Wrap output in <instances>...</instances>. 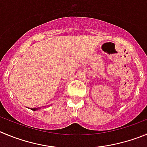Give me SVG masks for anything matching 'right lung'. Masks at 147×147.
<instances>
[{"label":"right lung","mask_w":147,"mask_h":147,"mask_svg":"<svg viewBox=\"0 0 147 147\" xmlns=\"http://www.w3.org/2000/svg\"><path fill=\"white\" fill-rule=\"evenodd\" d=\"M38 109H39V108H31V110H32V111H37Z\"/></svg>","instance_id":"obj_1"}]
</instances>
